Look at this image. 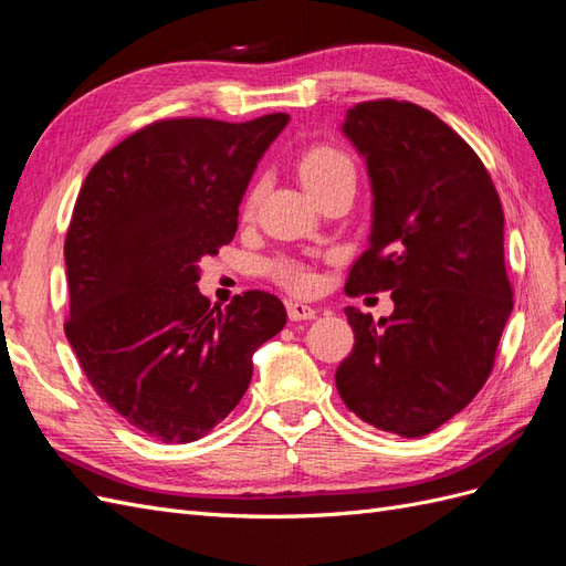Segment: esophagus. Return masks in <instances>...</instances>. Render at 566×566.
I'll list each match as a JSON object with an SVG mask.
<instances>
[{
    "instance_id": "34e87169",
    "label": "esophagus",
    "mask_w": 566,
    "mask_h": 566,
    "mask_svg": "<svg viewBox=\"0 0 566 566\" xmlns=\"http://www.w3.org/2000/svg\"><path fill=\"white\" fill-rule=\"evenodd\" d=\"M287 316L290 321H306V318H314L316 310L310 304H302V302H290L287 304Z\"/></svg>"
}]
</instances>
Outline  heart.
<instances>
[{"label":"heart","mask_w":566,"mask_h":566,"mask_svg":"<svg viewBox=\"0 0 566 566\" xmlns=\"http://www.w3.org/2000/svg\"><path fill=\"white\" fill-rule=\"evenodd\" d=\"M297 172L304 186L321 200L325 193L335 191V188L345 184H356V167L354 160L345 150L328 144H316L306 148L297 160ZM260 200V188H254L248 198L245 210L252 212V208ZM271 276L276 279L283 287L293 290V293H312L316 287V276L310 266L295 260H279L271 264Z\"/></svg>","instance_id":"obj_1"}]
</instances>
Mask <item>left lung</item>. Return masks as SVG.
<instances>
[{
	"label": "left lung",
	"mask_w": 566,
	"mask_h": 566,
	"mask_svg": "<svg viewBox=\"0 0 566 566\" xmlns=\"http://www.w3.org/2000/svg\"><path fill=\"white\" fill-rule=\"evenodd\" d=\"M345 134L375 193L370 248L345 293H385L389 318L345 314L354 349L339 364L342 401L364 422L424 437L484 387L512 312L503 205L489 169L443 119L410 101H364Z\"/></svg>",
	"instance_id": "left-lung-1"
}]
</instances>
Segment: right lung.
Segmentation results:
<instances>
[{"label":"right lung","instance_id":"add662e5","mask_svg":"<svg viewBox=\"0 0 566 566\" xmlns=\"http://www.w3.org/2000/svg\"><path fill=\"white\" fill-rule=\"evenodd\" d=\"M287 119H156L80 188L63 248V328L101 401L153 439L212 432L243 399L252 354L287 321L262 290L212 310L196 285L200 256L233 241L256 160Z\"/></svg>","mask_w":566,"mask_h":566}]
</instances>
